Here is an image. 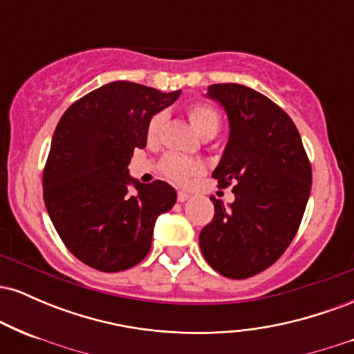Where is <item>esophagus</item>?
Segmentation results:
<instances>
[{
    "mask_svg": "<svg viewBox=\"0 0 354 354\" xmlns=\"http://www.w3.org/2000/svg\"><path fill=\"white\" fill-rule=\"evenodd\" d=\"M189 198V194L186 193V191H178V201L180 203H183V201H186Z\"/></svg>",
    "mask_w": 354,
    "mask_h": 354,
    "instance_id": "obj_1",
    "label": "esophagus"
}]
</instances>
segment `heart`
<instances>
[{
  "instance_id": "1",
  "label": "heart",
  "mask_w": 354,
  "mask_h": 354,
  "mask_svg": "<svg viewBox=\"0 0 354 354\" xmlns=\"http://www.w3.org/2000/svg\"><path fill=\"white\" fill-rule=\"evenodd\" d=\"M188 118L193 124L194 131L200 135L203 140L205 138H213L221 128V115L213 104L205 103V101H196V103L188 106ZM166 121L165 113H154L149 118L148 124H146V138L149 143H156L160 140L161 131ZM160 171L163 176L168 178L169 181L176 183L180 186H186L191 180L200 176L203 173L201 163L196 160H189V158L180 156V154L168 153L161 158L160 161Z\"/></svg>"
}]
</instances>
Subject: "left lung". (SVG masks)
I'll return each instance as SVG.
<instances>
[{
	"label": "left lung",
	"instance_id": "left-lung-1",
	"mask_svg": "<svg viewBox=\"0 0 354 354\" xmlns=\"http://www.w3.org/2000/svg\"><path fill=\"white\" fill-rule=\"evenodd\" d=\"M230 120V138L213 171L219 188L233 185L230 206L211 196L214 216L200 233L208 265L245 279L281 256L301 223L311 191V165L301 136L278 104L236 83L211 84Z\"/></svg>",
	"mask_w": 354,
	"mask_h": 354
}]
</instances>
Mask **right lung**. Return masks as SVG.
Instances as JSON below:
<instances>
[{
	"label": "right lung",
	"instance_id": "1",
	"mask_svg": "<svg viewBox=\"0 0 354 354\" xmlns=\"http://www.w3.org/2000/svg\"><path fill=\"white\" fill-rule=\"evenodd\" d=\"M181 91L161 93L129 81L108 83L71 104L53 135L43 196L61 241L84 265L104 273L133 268L151 248L154 221L176 203L165 181L129 176L146 124Z\"/></svg>",
	"mask_w": 354,
	"mask_h": 354
}]
</instances>
